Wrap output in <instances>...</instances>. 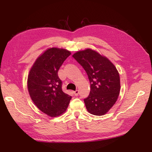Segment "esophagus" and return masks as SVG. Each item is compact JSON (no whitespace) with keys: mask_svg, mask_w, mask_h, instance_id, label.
I'll use <instances>...</instances> for the list:
<instances>
[{"mask_svg":"<svg viewBox=\"0 0 152 152\" xmlns=\"http://www.w3.org/2000/svg\"><path fill=\"white\" fill-rule=\"evenodd\" d=\"M73 93H74V95H75V96H78V94H79V91H78V90H76V91H73Z\"/></svg>","mask_w":152,"mask_h":152,"instance_id":"34e87169","label":"esophagus"}]
</instances>
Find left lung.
<instances>
[{
    "label": "left lung",
    "instance_id": "1",
    "mask_svg": "<svg viewBox=\"0 0 152 152\" xmlns=\"http://www.w3.org/2000/svg\"><path fill=\"white\" fill-rule=\"evenodd\" d=\"M72 57L89 80L91 91L84 99L87 110L95 115H104L117 101L120 91L118 70L107 57L89 48L77 51Z\"/></svg>",
    "mask_w": 152,
    "mask_h": 152
}]
</instances>
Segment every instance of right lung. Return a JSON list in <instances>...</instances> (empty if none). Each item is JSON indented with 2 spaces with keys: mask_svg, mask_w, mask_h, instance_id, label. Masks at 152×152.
Masks as SVG:
<instances>
[{
  "mask_svg": "<svg viewBox=\"0 0 152 152\" xmlns=\"http://www.w3.org/2000/svg\"><path fill=\"white\" fill-rule=\"evenodd\" d=\"M70 51L57 48H48L35 61L29 71L27 88L37 108L51 117L66 111L72 96L62 90L58 70Z\"/></svg>",
  "mask_w": 152,
  "mask_h": 152,
  "instance_id": "obj_1",
  "label": "right lung"
}]
</instances>
